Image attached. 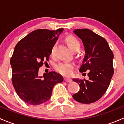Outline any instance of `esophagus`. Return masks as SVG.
<instances>
[{"mask_svg":"<svg viewBox=\"0 0 124 124\" xmlns=\"http://www.w3.org/2000/svg\"><path fill=\"white\" fill-rule=\"evenodd\" d=\"M64 80L66 82H72V80H71V78H68V77H65Z\"/></svg>","mask_w":124,"mask_h":124,"instance_id":"esophagus-1","label":"esophagus"}]
</instances>
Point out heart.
<instances>
[{"mask_svg": "<svg viewBox=\"0 0 124 124\" xmlns=\"http://www.w3.org/2000/svg\"><path fill=\"white\" fill-rule=\"evenodd\" d=\"M66 42H67L68 47L73 52L79 50L80 47V42L74 36H68L66 38ZM54 48L55 46H53V47L52 48V55L54 54ZM56 70L62 74L70 76L73 74L74 70V65L72 63H69V62H62V63H59L56 66Z\"/></svg>", "mask_w": 124, "mask_h": 124, "instance_id": "1", "label": "heart"}]
</instances>
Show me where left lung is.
<instances>
[{"label":"left lung","instance_id":"8db88e82","mask_svg":"<svg viewBox=\"0 0 124 124\" xmlns=\"http://www.w3.org/2000/svg\"><path fill=\"white\" fill-rule=\"evenodd\" d=\"M74 33L82 39L85 50L79 71H88L89 79L74 78L80 91L72 97L80 103H92L100 99L109 86L114 73L113 53L107 41L91 30L78 29Z\"/></svg>","mask_w":124,"mask_h":124}]
</instances>
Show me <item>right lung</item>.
Segmentation results:
<instances>
[{"mask_svg": "<svg viewBox=\"0 0 124 124\" xmlns=\"http://www.w3.org/2000/svg\"><path fill=\"white\" fill-rule=\"evenodd\" d=\"M63 29L33 31L16 46L10 60L12 82L16 93L24 102L39 105L50 99L53 87L63 77L52 71L40 77L39 68L48 61L52 50Z\"/></svg>", "mask_w": 124, "mask_h": 124, "instance_id": "add662e5", "label": "right lung"}]
</instances>
